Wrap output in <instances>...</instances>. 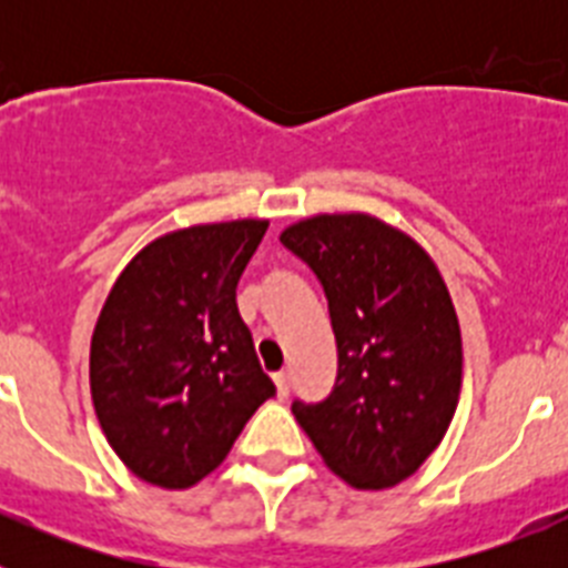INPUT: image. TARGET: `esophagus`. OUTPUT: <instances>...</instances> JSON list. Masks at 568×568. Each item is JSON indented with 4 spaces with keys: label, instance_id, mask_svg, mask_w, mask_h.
<instances>
[{
    "label": "esophagus",
    "instance_id": "obj_1",
    "mask_svg": "<svg viewBox=\"0 0 568 568\" xmlns=\"http://www.w3.org/2000/svg\"><path fill=\"white\" fill-rule=\"evenodd\" d=\"M273 378H275V386H278V398H287V395H290V373H287V369L275 373Z\"/></svg>",
    "mask_w": 568,
    "mask_h": 568
}]
</instances>
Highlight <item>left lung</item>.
Masks as SVG:
<instances>
[{
    "label": "left lung",
    "mask_w": 568,
    "mask_h": 568,
    "mask_svg": "<svg viewBox=\"0 0 568 568\" xmlns=\"http://www.w3.org/2000/svg\"><path fill=\"white\" fill-rule=\"evenodd\" d=\"M281 244L321 281L338 346L333 393L293 400L324 464L355 489L406 480L444 438L460 395V327L433 258L373 215H315Z\"/></svg>",
    "instance_id": "1"
}]
</instances>
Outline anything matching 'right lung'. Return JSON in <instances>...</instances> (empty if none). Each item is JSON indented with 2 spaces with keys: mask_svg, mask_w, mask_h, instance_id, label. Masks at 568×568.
Listing matches in <instances>:
<instances>
[{
  "mask_svg": "<svg viewBox=\"0 0 568 568\" xmlns=\"http://www.w3.org/2000/svg\"><path fill=\"white\" fill-rule=\"evenodd\" d=\"M264 233L267 222L244 219L162 235L104 301L90 393L108 444L148 484H199L275 395L235 304Z\"/></svg>",
  "mask_w": 568,
  "mask_h": 568,
  "instance_id": "1",
  "label": "right lung"
}]
</instances>
